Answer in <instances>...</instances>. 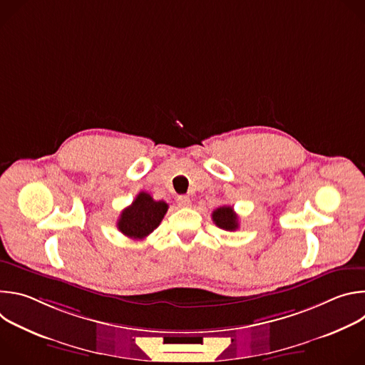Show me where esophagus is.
<instances>
[{
    "mask_svg": "<svg viewBox=\"0 0 365 365\" xmlns=\"http://www.w3.org/2000/svg\"><path fill=\"white\" fill-rule=\"evenodd\" d=\"M178 205L180 206V207H187V206H190V197L189 196H179L178 197Z\"/></svg>",
    "mask_w": 365,
    "mask_h": 365,
    "instance_id": "obj_1",
    "label": "esophagus"
}]
</instances>
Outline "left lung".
I'll return each mask as SVG.
<instances>
[{"label": "left lung", "instance_id": "8db88e82", "mask_svg": "<svg viewBox=\"0 0 365 365\" xmlns=\"http://www.w3.org/2000/svg\"><path fill=\"white\" fill-rule=\"evenodd\" d=\"M212 221L217 227L225 231H235L238 228V217L232 206H221L212 212Z\"/></svg>", "mask_w": 365, "mask_h": 365}]
</instances>
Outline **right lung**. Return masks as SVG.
<instances>
[{
	"label": "right lung",
	"instance_id": "obj_1",
	"mask_svg": "<svg viewBox=\"0 0 365 365\" xmlns=\"http://www.w3.org/2000/svg\"><path fill=\"white\" fill-rule=\"evenodd\" d=\"M168 207L166 202L154 200L147 192H140L121 212L117 227L125 237L143 240L160 225Z\"/></svg>",
	"mask_w": 365,
	"mask_h": 365
}]
</instances>
